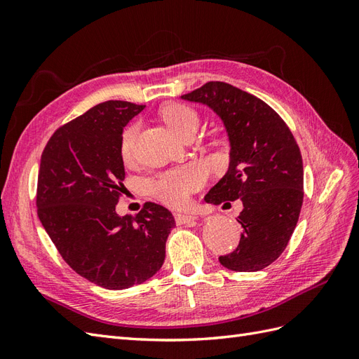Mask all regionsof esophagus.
<instances>
[{
	"label": "esophagus",
	"mask_w": 359,
	"mask_h": 359,
	"mask_svg": "<svg viewBox=\"0 0 359 359\" xmlns=\"http://www.w3.org/2000/svg\"><path fill=\"white\" fill-rule=\"evenodd\" d=\"M173 219H175L177 224H187V223H191L198 219L196 215L193 214H182V212H175L173 214Z\"/></svg>",
	"instance_id": "obj_1"
}]
</instances>
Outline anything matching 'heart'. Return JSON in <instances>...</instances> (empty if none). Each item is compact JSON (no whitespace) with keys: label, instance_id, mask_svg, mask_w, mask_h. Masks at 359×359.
<instances>
[{"label":"heart","instance_id":"1","mask_svg":"<svg viewBox=\"0 0 359 359\" xmlns=\"http://www.w3.org/2000/svg\"><path fill=\"white\" fill-rule=\"evenodd\" d=\"M161 116L166 124L178 133L186 137L191 133H196L201 118L196 109L189 104L173 103L161 109ZM140 130L137 121L130 123L119 137V156L124 163H130L136 154V140ZM206 180V172L199 165H186L177 169H170L151 177L145 181L144 187L149 196L170 206H184L191 194L202 187Z\"/></svg>","mask_w":359,"mask_h":359}]
</instances>
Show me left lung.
I'll return each mask as SVG.
<instances>
[{
    "instance_id": "8db88e82",
    "label": "left lung",
    "mask_w": 359,
    "mask_h": 359,
    "mask_svg": "<svg viewBox=\"0 0 359 359\" xmlns=\"http://www.w3.org/2000/svg\"><path fill=\"white\" fill-rule=\"evenodd\" d=\"M181 99L210 106L231 140L226 175L205 196L210 203L243 202L240 244L219 262L238 273H255L285 252L304 199L301 151L290 128L264 100L226 82H206Z\"/></svg>"
}]
</instances>
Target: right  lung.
<instances>
[{
  "instance_id": "obj_1",
  "label": "right lung",
  "mask_w": 359,
  "mask_h": 359,
  "mask_svg": "<svg viewBox=\"0 0 359 359\" xmlns=\"http://www.w3.org/2000/svg\"><path fill=\"white\" fill-rule=\"evenodd\" d=\"M144 104L109 100L57 128L43 149L37 214L66 264L91 283L121 290L153 277L175 227L169 210L147 202L119 217L124 191L123 128Z\"/></svg>"
}]
</instances>
